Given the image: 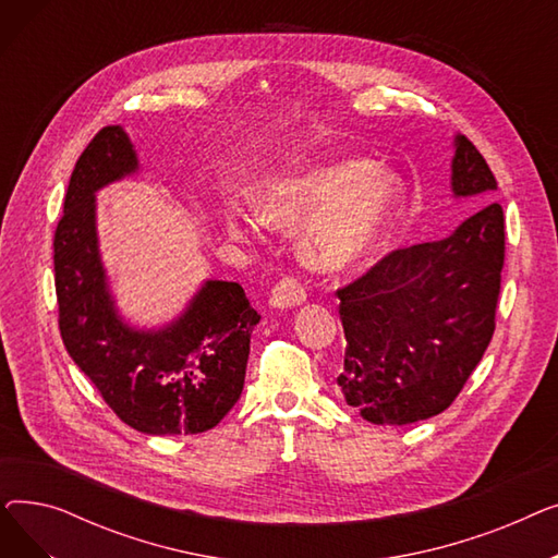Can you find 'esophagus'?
<instances>
[{
	"instance_id": "esophagus-1",
	"label": "esophagus",
	"mask_w": 558,
	"mask_h": 558,
	"mask_svg": "<svg viewBox=\"0 0 558 558\" xmlns=\"http://www.w3.org/2000/svg\"><path fill=\"white\" fill-rule=\"evenodd\" d=\"M305 303V289L299 280L294 278H282L269 296V305L276 310H289V307H299Z\"/></svg>"
}]
</instances>
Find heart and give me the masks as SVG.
Instances as JSON below:
<instances>
[{"instance_id": "obj_1", "label": "heart", "mask_w": 558, "mask_h": 558, "mask_svg": "<svg viewBox=\"0 0 558 558\" xmlns=\"http://www.w3.org/2000/svg\"><path fill=\"white\" fill-rule=\"evenodd\" d=\"M255 219L228 210L234 240H255L262 228L299 234L301 259L318 274L357 269L387 244L404 210V187L389 169L364 158H341L278 173L253 194Z\"/></svg>"}]
</instances>
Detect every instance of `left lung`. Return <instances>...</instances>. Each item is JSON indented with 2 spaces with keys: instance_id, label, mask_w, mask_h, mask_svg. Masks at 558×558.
<instances>
[{
  "instance_id": "8db88e82",
  "label": "left lung",
  "mask_w": 558,
  "mask_h": 558,
  "mask_svg": "<svg viewBox=\"0 0 558 558\" xmlns=\"http://www.w3.org/2000/svg\"><path fill=\"white\" fill-rule=\"evenodd\" d=\"M452 151V198L493 201L495 175L473 142L457 133ZM502 264V208L486 203L448 238L393 251L337 291L345 402L373 425L446 412L490 343Z\"/></svg>"
}]
</instances>
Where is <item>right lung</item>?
Listing matches in <instances>:
<instances>
[{"label": "right lung", "instance_id": "add662e5", "mask_svg": "<svg viewBox=\"0 0 558 558\" xmlns=\"http://www.w3.org/2000/svg\"><path fill=\"white\" fill-rule=\"evenodd\" d=\"M140 169L124 126L101 129L76 160L53 240L58 326L68 355L126 425L149 436L201 434L242 396L259 314L238 282L213 278L162 326L122 314L101 257L97 192Z\"/></svg>", "mask_w": 558, "mask_h": 558}]
</instances>
